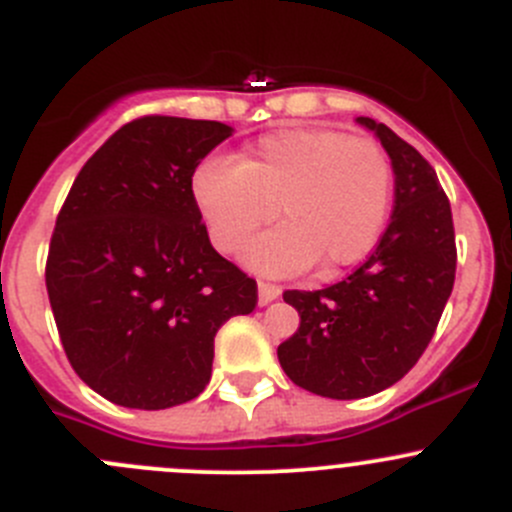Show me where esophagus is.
I'll use <instances>...</instances> for the list:
<instances>
[{
    "label": "esophagus",
    "instance_id": "1",
    "mask_svg": "<svg viewBox=\"0 0 512 512\" xmlns=\"http://www.w3.org/2000/svg\"><path fill=\"white\" fill-rule=\"evenodd\" d=\"M280 294H282V287L270 285V282H257V302H260V307L275 302Z\"/></svg>",
    "mask_w": 512,
    "mask_h": 512
}]
</instances>
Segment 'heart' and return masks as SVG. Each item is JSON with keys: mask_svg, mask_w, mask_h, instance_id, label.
Instances as JSON below:
<instances>
[{"mask_svg": "<svg viewBox=\"0 0 512 512\" xmlns=\"http://www.w3.org/2000/svg\"><path fill=\"white\" fill-rule=\"evenodd\" d=\"M210 240L237 255L277 215L280 227L245 262L272 277L317 265L319 275L364 260L384 232L394 168L374 138L332 128H285L257 138L240 163L208 158L190 180Z\"/></svg>", "mask_w": 512, "mask_h": 512, "instance_id": "obj_1", "label": "heart"}]
</instances>
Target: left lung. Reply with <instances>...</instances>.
<instances>
[{
    "instance_id": "8db88e82",
    "label": "left lung",
    "mask_w": 512,
    "mask_h": 512,
    "mask_svg": "<svg viewBox=\"0 0 512 512\" xmlns=\"http://www.w3.org/2000/svg\"><path fill=\"white\" fill-rule=\"evenodd\" d=\"M394 168V213L369 260L347 280L282 297L299 329L277 347L285 374L327 399L389 389L421 359L456 280L451 203L436 170L389 126L359 116Z\"/></svg>"
}]
</instances>
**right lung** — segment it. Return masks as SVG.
<instances>
[{
    "label": "right lung",
    "mask_w": 512,
    "mask_h": 512,
    "mask_svg": "<svg viewBox=\"0 0 512 512\" xmlns=\"http://www.w3.org/2000/svg\"><path fill=\"white\" fill-rule=\"evenodd\" d=\"M230 136L220 121L136 118L66 195L46 292L71 366L113 404L158 411L203 394L218 329L255 309L257 282L215 252L190 190Z\"/></svg>",
    "instance_id": "right-lung-1"
}]
</instances>
